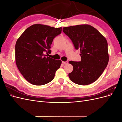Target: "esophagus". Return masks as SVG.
Listing matches in <instances>:
<instances>
[{"instance_id": "34e87169", "label": "esophagus", "mask_w": 122, "mask_h": 122, "mask_svg": "<svg viewBox=\"0 0 122 122\" xmlns=\"http://www.w3.org/2000/svg\"><path fill=\"white\" fill-rule=\"evenodd\" d=\"M68 61H62V62L63 64H68Z\"/></svg>"}]
</instances>
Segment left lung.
<instances>
[{
    "label": "left lung",
    "mask_w": 122,
    "mask_h": 122,
    "mask_svg": "<svg viewBox=\"0 0 122 122\" xmlns=\"http://www.w3.org/2000/svg\"><path fill=\"white\" fill-rule=\"evenodd\" d=\"M75 49H79L80 61H70L73 66L69 74L72 81L82 86L96 81L107 66L109 56L106 39L90 25H77L62 28Z\"/></svg>",
    "instance_id": "1"
}]
</instances>
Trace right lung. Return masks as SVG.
Here are the masks:
<instances>
[{
    "label": "right lung",
    "instance_id": "obj_1",
    "mask_svg": "<svg viewBox=\"0 0 122 122\" xmlns=\"http://www.w3.org/2000/svg\"><path fill=\"white\" fill-rule=\"evenodd\" d=\"M61 27L34 24L27 28L17 41L15 57L17 67L31 84L42 86L50 82L60 68L61 61L48 57L54 38L61 33Z\"/></svg>",
    "mask_w": 122,
    "mask_h": 122
}]
</instances>
